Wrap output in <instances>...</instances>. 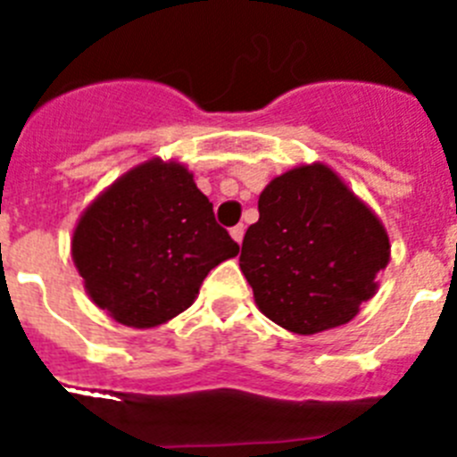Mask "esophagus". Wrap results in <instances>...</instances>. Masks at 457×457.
Returning <instances> with one entry per match:
<instances>
[{"mask_svg": "<svg viewBox=\"0 0 457 457\" xmlns=\"http://www.w3.org/2000/svg\"><path fill=\"white\" fill-rule=\"evenodd\" d=\"M231 237L237 242V245H240L242 237H245V226H242V224L233 226V228H231Z\"/></svg>", "mask_w": 457, "mask_h": 457, "instance_id": "obj_1", "label": "esophagus"}]
</instances>
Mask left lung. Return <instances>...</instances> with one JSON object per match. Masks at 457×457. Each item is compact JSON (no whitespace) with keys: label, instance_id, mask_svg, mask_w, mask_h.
Wrapping results in <instances>:
<instances>
[{"label":"left lung","instance_id":"left-lung-1","mask_svg":"<svg viewBox=\"0 0 457 457\" xmlns=\"http://www.w3.org/2000/svg\"><path fill=\"white\" fill-rule=\"evenodd\" d=\"M240 270L261 313L295 334L345 325L378 290L391 245L373 210L322 162L270 180Z\"/></svg>","mask_w":457,"mask_h":457}]
</instances>
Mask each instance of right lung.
Masks as SVG:
<instances>
[{
	"label": "right lung",
	"mask_w": 457,
	"mask_h": 457,
	"mask_svg": "<svg viewBox=\"0 0 457 457\" xmlns=\"http://www.w3.org/2000/svg\"><path fill=\"white\" fill-rule=\"evenodd\" d=\"M71 252L93 304L120 325L148 329L192 306L210 270L240 247L192 171L151 157L84 210Z\"/></svg>",
	"instance_id": "1"
}]
</instances>
